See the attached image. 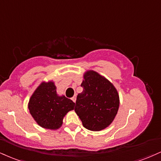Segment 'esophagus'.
I'll return each instance as SVG.
<instances>
[{
    "mask_svg": "<svg viewBox=\"0 0 161 161\" xmlns=\"http://www.w3.org/2000/svg\"><path fill=\"white\" fill-rule=\"evenodd\" d=\"M71 100H73V101L75 103V100H76V95H75H75H74V96H73L72 98H71Z\"/></svg>",
    "mask_w": 161,
    "mask_h": 161,
    "instance_id": "obj_1",
    "label": "esophagus"
}]
</instances>
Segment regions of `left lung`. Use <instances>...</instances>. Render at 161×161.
Segmentation results:
<instances>
[{"label":"left lung","mask_w":161,"mask_h":161,"mask_svg":"<svg viewBox=\"0 0 161 161\" xmlns=\"http://www.w3.org/2000/svg\"><path fill=\"white\" fill-rule=\"evenodd\" d=\"M83 91L77 95L75 112L86 129L99 131L115 119L119 107L117 90L109 81L95 71L85 73Z\"/></svg>","instance_id":"obj_1"}]
</instances>
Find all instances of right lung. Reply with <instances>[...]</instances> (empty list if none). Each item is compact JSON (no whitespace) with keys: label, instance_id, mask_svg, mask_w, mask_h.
<instances>
[{"label":"right lung","instance_id":"add662e5","mask_svg":"<svg viewBox=\"0 0 161 161\" xmlns=\"http://www.w3.org/2000/svg\"><path fill=\"white\" fill-rule=\"evenodd\" d=\"M75 103L60 97L56 92L54 82H42L30 98L28 109L39 125L46 129H58L64 115L74 109Z\"/></svg>","mask_w":161,"mask_h":161}]
</instances>
